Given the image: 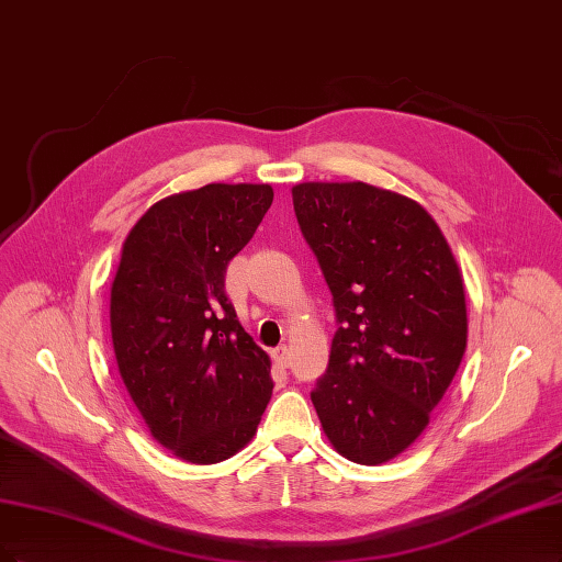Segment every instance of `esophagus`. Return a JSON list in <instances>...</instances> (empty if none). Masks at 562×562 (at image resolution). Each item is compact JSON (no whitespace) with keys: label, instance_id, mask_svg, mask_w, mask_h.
I'll use <instances>...</instances> for the list:
<instances>
[{"label":"esophagus","instance_id":"esophagus-1","mask_svg":"<svg viewBox=\"0 0 562 562\" xmlns=\"http://www.w3.org/2000/svg\"><path fill=\"white\" fill-rule=\"evenodd\" d=\"M274 360L281 364V367H288L290 364V348L288 346H279L274 351Z\"/></svg>","mask_w":562,"mask_h":562}]
</instances>
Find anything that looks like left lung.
Listing matches in <instances>:
<instances>
[{"label": "left lung", "mask_w": 562, "mask_h": 562, "mask_svg": "<svg viewBox=\"0 0 562 562\" xmlns=\"http://www.w3.org/2000/svg\"><path fill=\"white\" fill-rule=\"evenodd\" d=\"M295 216L337 333L312 402L333 447L389 462L430 423L468 346L462 274L420 204L367 183H300Z\"/></svg>", "instance_id": "left-lung-1"}]
</instances>
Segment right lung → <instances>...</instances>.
I'll use <instances>...</instances> for the list:
<instances>
[{
    "instance_id": "add662e5",
    "label": "right lung",
    "mask_w": 562,
    "mask_h": 562,
    "mask_svg": "<svg viewBox=\"0 0 562 562\" xmlns=\"http://www.w3.org/2000/svg\"><path fill=\"white\" fill-rule=\"evenodd\" d=\"M272 186L209 183L153 204L130 229L111 285V337L150 435L198 465L244 449L272 397L269 358L225 293Z\"/></svg>"
}]
</instances>
